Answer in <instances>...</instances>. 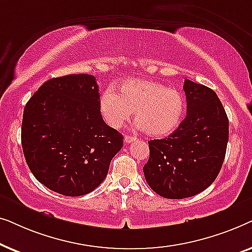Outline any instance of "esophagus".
<instances>
[{
	"instance_id": "34e87169",
	"label": "esophagus",
	"mask_w": 252,
	"mask_h": 252,
	"mask_svg": "<svg viewBox=\"0 0 252 252\" xmlns=\"http://www.w3.org/2000/svg\"><path fill=\"white\" fill-rule=\"evenodd\" d=\"M134 140H136V137L130 136V135H126V136H125V139H124V141H125L126 143H130V142H133Z\"/></svg>"
}]
</instances>
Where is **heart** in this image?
I'll return each instance as SVG.
<instances>
[{
    "label": "heart",
    "instance_id": "1",
    "mask_svg": "<svg viewBox=\"0 0 252 252\" xmlns=\"http://www.w3.org/2000/svg\"><path fill=\"white\" fill-rule=\"evenodd\" d=\"M98 105L109 126L120 128L135 112L137 126L153 136L174 132L186 111L182 93L159 82L137 79L122 82L118 93L105 91Z\"/></svg>",
    "mask_w": 252,
    "mask_h": 252
}]
</instances>
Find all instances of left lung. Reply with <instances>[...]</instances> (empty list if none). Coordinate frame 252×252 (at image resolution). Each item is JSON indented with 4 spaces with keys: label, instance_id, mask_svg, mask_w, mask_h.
<instances>
[{
    "label": "left lung",
    "instance_id": "1",
    "mask_svg": "<svg viewBox=\"0 0 252 252\" xmlns=\"http://www.w3.org/2000/svg\"><path fill=\"white\" fill-rule=\"evenodd\" d=\"M187 117L171 135L151 140L143 173L150 188L165 198L181 199L205 190L225 159L228 118L211 88L185 79Z\"/></svg>",
    "mask_w": 252,
    "mask_h": 252
}]
</instances>
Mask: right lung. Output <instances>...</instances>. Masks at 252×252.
<instances>
[{
    "mask_svg": "<svg viewBox=\"0 0 252 252\" xmlns=\"http://www.w3.org/2000/svg\"><path fill=\"white\" fill-rule=\"evenodd\" d=\"M94 75L70 74L44 82L26 103L22 146L31 172L65 196L97 188L123 135L104 123Z\"/></svg>",
    "mask_w": 252,
    "mask_h": 252,
    "instance_id": "right-lung-1",
    "label": "right lung"
}]
</instances>
